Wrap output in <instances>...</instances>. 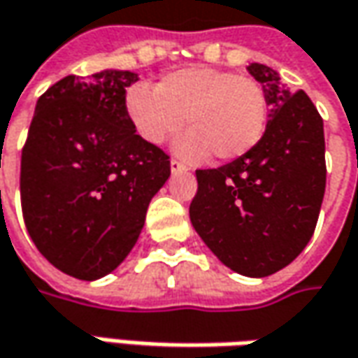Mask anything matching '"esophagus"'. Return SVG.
<instances>
[{"label": "esophagus", "mask_w": 358, "mask_h": 358, "mask_svg": "<svg viewBox=\"0 0 358 358\" xmlns=\"http://www.w3.org/2000/svg\"><path fill=\"white\" fill-rule=\"evenodd\" d=\"M170 170H172V172L176 174V172H186L188 168L184 166V164H182L180 160H176V158H172V160H170Z\"/></svg>", "instance_id": "34e87169"}]
</instances>
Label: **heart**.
Instances as JSON below:
<instances>
[{"mask_svg":"<svg viewBox=\"0 0 358 358\" xmlns=\"http://www.w3.org/2000/svg\"><path fill=\"white\" fill-rule=\"evenodd\" d=\"M127 110L146 142L160 144L182 129L188 130L176 150L188 160L206 156L228 162L253 150L264 138L269 103L264 87L250 77L212 67H188L168 73L148 87L132 85Z\"/></svg>","mask_w":358,"mask_h":358,"instance_id":"1","label":"heart"}]
</instances>
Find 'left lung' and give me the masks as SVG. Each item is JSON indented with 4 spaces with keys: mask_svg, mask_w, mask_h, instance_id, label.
<instances>
[{
    "mask_svg": "<svg viewBox=\"0 0 358 358\" xmlns=\"http://www.w3.org/2000/svg\"><path fill=\"white\" fill-rule=\"evenodd\" d=\"M271 115L245 156L196 170L192 226L229 269L248 278L289 265L313 236L325 196L323 118L303 91L279 85L273 69L252 63Z\"/></svg>",
    "mask_w": 358,
    "mask_h": 358,
    "instance_id": "8db88e82",
    "label": "left lung"
}]
</instances>
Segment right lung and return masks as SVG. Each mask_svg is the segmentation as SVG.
Wrapping results in <instances>:
<instances>
[{
  "label": "right lung",
  "instance_id": "1",
  "mask_svg": "<svg viewBox=\"0 0 358 358\" xmlns=\"http://www.w3.org/2000/svg\"><path fill=\"white\" fill-rule=\"evenodd\" d=\"M130 71L67 75L45 91L21 152V210L49 264L77 279L110 273L134 248L170 156L127 110Z\"/></svg>",
  "mask_w": 358,
  "mask_h": 358
}]
</instances>
